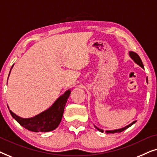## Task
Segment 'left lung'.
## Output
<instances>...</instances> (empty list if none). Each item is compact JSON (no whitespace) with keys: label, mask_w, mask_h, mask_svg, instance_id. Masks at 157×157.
<instances>
[{"label":"left lung","mask_w":157,"mask_h":157,"mask_svg":"<svg viewBox=\"0 0 157 157\" xmlns=\"http://www.w3.org/2000/svg\"><path fill=\"white\" fill-rule=\"evenodd\" d=\"M128 55H129V56L131 59H132L133 61H134L135 63H136V64H138V65L139 66H141V68H144V65H143V63L142 61H141V60L140 59V57L139 56V55L137 54V53H136L135 52H133V51H129L128 52ZM147 83H148V78H147ZM136 122V121H134L132 122V123H131L130 124H128V125L124 126V127L123 128H118V129H114V130H106V132L107 133V134H114V133H120L121 132H123V131L126 130V128H128V127H130L131 126H132L133 124H135ZM94 126H95V128H96V129L99 131L100 132H104V130L101 129V128H98L97 126H96L95 125H94Z\"/></svg>","instance_id":"obj_1"}]
</instances>
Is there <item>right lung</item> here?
Segmentation results:
<instances>
[{
    "label": "right lung",
    "mask_w": 157,
    "mask_h": 157,
    "mask_svg": "<svg viewBox=\"0 0 157 157\" xmlns=\"http://www.w3.org/2000/svg\"><path fill=\"white\" fill-rule=\"evenodd\" d=\"M13 66L14 64L10 68L9 75ZM70 94L71 89L67 90L63 94L60 96L48 109L31 118L25 119L19 117L10 111L8 106V108L13 118L26 129L33 132H48L56 129L59 126Z\"/></svg>",
    "instance_id": "add662e5"
}]
</instances>
